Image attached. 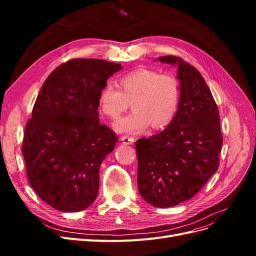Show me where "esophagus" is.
Wrapping results in <instances>:
<instances>
[{"mask_svg": "<svg viewBox=\"0 0 256 256\" xmlns=\"http://www.w3.org/2000/svg\"><path fill=\"white\" fill-rule=\"evenodd\" d=\"M120 141L124 144H126V145H131V144H134V138L128 136H124L120 138Z\"/></svg>", "mask_w": 256, "mask_h": 256, "instance_id": "34e87169", "label": "esophagus"}]
</instances>
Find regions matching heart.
<instances>
[{"mask_svg": "<svg viewBox=\"0 0 256 256\" xmlns=\"http://www.w3.org/2000/svg\"><path fill=\"white\" fill-rule=\"evenodd\" d=\"M120 88L106 83L100 90V111L111 120H118L131 102L134 111L114 125L118 132L138 134L152 124L154 129L171 122L180 104V83L172 74L154 69L140 68L122 76Z\"/></svg>", "mask_w": 256, "mask_h": 256, "instance_id": "heart-1", "label": "heart"}]
</instances>
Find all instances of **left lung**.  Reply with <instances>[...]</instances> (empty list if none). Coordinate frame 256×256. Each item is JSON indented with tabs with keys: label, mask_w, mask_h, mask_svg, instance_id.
Instances as JSON below:
<instances>
[{
	"label": "left lung",
	"mask_w": 256,
	"mask_h": 256,
	"mask_svg": "<svg viewBox=\"0 0 256 256\" xmlns=\"http://www.w3.org/2000/svg\"><path fill=\"white\" fill-rule=\"evenodd\" d=\"M156 60L177 67L180 98L164 131L136 142L138 188L147 203L166 208L204 187L219 168L223 138L218 106L200 74L180 58Z\"/></svg>",
	"instance_id": "1"
}]
</instances>
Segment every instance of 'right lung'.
Here are the masks:
<instances>
[{
  "label": "right lung",
  "instance_id": "add662e5",
  "mask_svg": "<svg viewBox=\"0 0 256 256\" xmlns=\"http://www.w3.org/2000/svg\"><path fill=\"white\" fill-rule=\"evenodd\" d=\"M120 64L76 58L44 81L28 120L22 154L36 194L64 212L84 210L95 202L99 168L118 136L98 116V97Z\"/></svg>",
  "mask_w": 256,
  "mask_h": 256
}]
</instances>
